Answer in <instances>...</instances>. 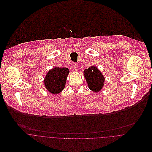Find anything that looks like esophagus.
Wrapping results in <instances>:
<instances>
[{
  "label": "esophagus",
  "mask_w": 152,
  "mask_h": 152,
  "mask_svg": "<svg viewBox=\"0 0 152 152\" xmlns=\"http://www.w3.org/2000/svg\"><path fill=\"white\" fill-rule=\"evenodd\" d=\"M73 67H74V69H75V71H78V64L77 63H74V65H73Z\"/></svg>",
  "instance_id": "obj_1"
}]
</instances>
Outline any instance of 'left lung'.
Instances as JSON below:
<instances>
[{"label":"left lung","instance_id":"obj_1","mask_svg":"<svg viewBox=\"0 0 152 152\" xmlns=\"http://www.w3.org/2000/svg\"><path fill=\"white\" fill-rule=\"evenodd\" d=\"M84 75L89 88L94 92H99L104 87L105 78L101 71L94 66L86 69Z\"/></svg>","mask_w":152,"mask_h":152}]
</instances>
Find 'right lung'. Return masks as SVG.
Returning <instances> with one entry per match:
<instances>
[{"instance_id":"add662e5","label":"right lung","mask_w":152,"mask_h":152,"mask_svg":"<svg viewBox=\"0 0 152 152\" xmlns=\"http://www.w3.org/2000/svg\"><path fill=\"white\" fill-rule=\"evenodd\" d=\"M69 72L67 68L54 67L50 69L44 80V86L47 91L53 94L61 92L65 87Z\"/></svg>"}]
</instances>
